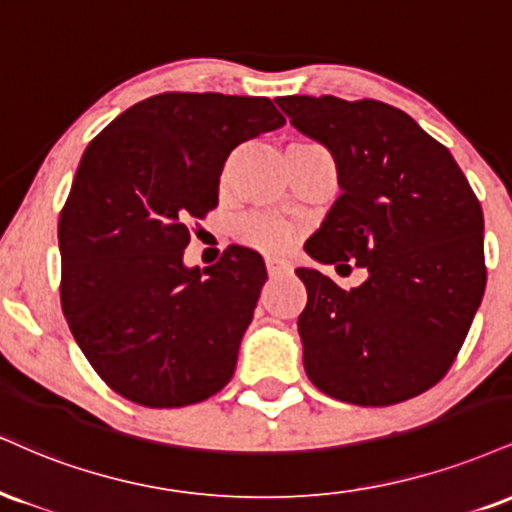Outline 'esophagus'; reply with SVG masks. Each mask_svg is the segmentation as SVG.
<instances>
[{"instance_id": "esophagus-1", "label": "esophagus", "mask_w": 512, "mask_h": 512, "mask_svg": "<svg viewBox=\"0 0 512 512\" xmlns=\"http://www.w3.org/2000/svg\"><path fill=\"white\" fill-rule=\"evenodd\" d=\"M267 272L269 276L291 274V262L283 260V257H267Z\"/></svg>"}]
</instances>
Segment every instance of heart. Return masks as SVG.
<instances>
[{"label": "heart", "instance_id": "b5f03b06", "mask_svg": "<svg viewBox=\"0 0 512 512\" xmlns=\"http://www.w3.org/2000/svg\"><path fill=\"white\" fill-rule=\"evenodd\" d=\"M238 233L245 243L269 252L286 250L293 240V229L279 217H250L240 224Z\"/></svg>", "mask_w": 512, "mask_h": 512}]
</instances>
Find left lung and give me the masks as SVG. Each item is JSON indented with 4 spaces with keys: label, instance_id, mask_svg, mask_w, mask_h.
I'll use <instances>...</instances> for the list:
<instances>
[{
    "label": "left lung",
    "instance_id": "8db88e82",
    "mask_svg": "<svg viewBox=\"0 0 512 512\" xmlns=\"http://www.w3.org/2000/svg\"><path fill=\"white\" fill-rule=\"evenodd\" d=\"M336 162L341 197L307 255L355 262L343 291L310 267L298 317L307 377L353 405H393L432 389L463 346L486 286L484 217L451 152L391 104L334 95L274 100Z\"/></svg>",
    "mask_w": 512,
    "mask_h": 512
}]
</instances>
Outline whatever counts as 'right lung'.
Segmentation results:
<instances>
[{"instance_id": "right-lung-1", "label": "right lung", "mask_w": 512, "mask_h": 512, "mask_svg": "<svg viewBox=\"0 0 512 512\" xmlns=\"http://www.w3.org/2000/svg\"><path fill=\"white\" fill-rule=\"evenodd\" d=\"M283 123L267 97L164 92L116 116L83 152L59 217L61 307L123 398L183 408L236 372L267 267L240 245L212 267H186L188 221L217 207L231 152Z\"/></svg>"}]
</instances>
